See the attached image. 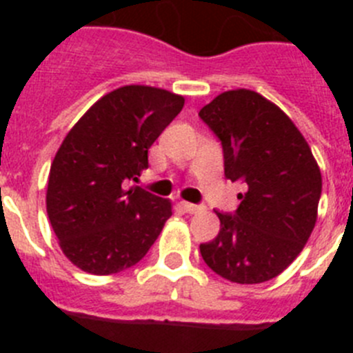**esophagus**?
I'll use <instances>...</instances> for the list:
<instances>
[{
  "label": "esophagus",
  "instance_id": "esophagus-1",
  "mask_svg": "<svg viewBox=\"0 0 353 353\" xmlns=\"http://www.w3.org/2000/svg\"><path fill=\"white\" fill-rule=\"evenodd\" d=\"M180 207H182L183 212H187V214H199V212H203V207L192 205L189 203V201H180Z\"/></svg>",
  "mask_w": 353,
  "mask_h": 353
}]
</instances>
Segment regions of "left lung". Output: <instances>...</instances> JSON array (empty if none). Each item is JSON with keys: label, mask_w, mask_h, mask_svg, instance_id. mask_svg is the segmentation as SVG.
Segmentation results:
<instances>
[{"label": "left lung", "mask_w": 353, "mask_h": 353, "mask_svg": "<svg viewBox=\"0 0 353 353\" xmlns=\"http://www.w3.org/2000/svg\"><path fill=\"white\" fill-rule=\"evenodd\" d=\"M223 143L224 174L248 185L235 214L215 212L205 263L239 285L274 279L301 254L318 217L322 173L288 114L252 90L223 92L199 111Z\"/></svg>", "instance_id": "1"}]
</instances>
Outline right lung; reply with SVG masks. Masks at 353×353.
<instances>
[{
	"label": "right lung",
	"mask_w": 353,
	"mask_h": 353,
	"mask_svg": "<svg viewBox=\"0 0 353 353\" xmlns=\"http://www.w3.org/2000/svg\"><path fill=\"white\" fill-rule=\"evenodd\" d=\"M182 95L129 84L101 97L68 130L51 164L49 223L77 269L109 276L138 263L171 217V201L127 187L183 108Z\"/></svg>",
	"instance_id": "add662e5"
}]
</instances>
